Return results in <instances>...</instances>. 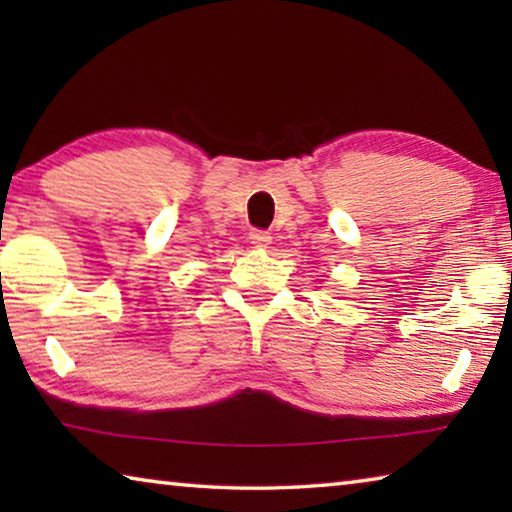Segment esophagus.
<instances>
[{
    "instance_id": "1",
    "label": "esophagus",
    "mask_w": 512,
    "mask_h": 512,
    "mask_svg": "<svg viewBox=\"0 0 512 512\" xmlns=\"http://www.w3.org/2000/svg\"><path fill=\"white\" fill-rule=\"evenodd\" d=\"M248 239L255 248H266L268 244H271V235H268L266 230H250Z\"/></svg>"
}]
</instances>
